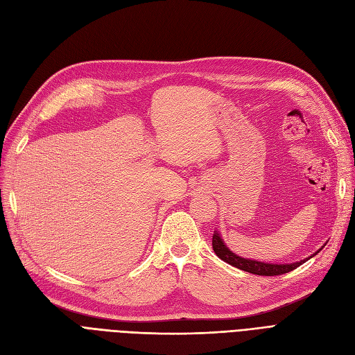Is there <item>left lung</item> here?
<instances>
[{
	"instance_id": "obj_1",
	"label": "left lung",
	"mask_w": 355,
	"mask_h": 355,
	"mask_svg": "<svg viewBox=\"0 0 355 355\" xmlns=\"http://www.w3.org/2000/svg\"><path fill=\"white\" fill-rule=\"evenodd\" d=\"M212 248H214V252L216 254V257L221 258L224 262H227V264H230L236 268H240V270L248 271V272L258 274V276H280V274L289 272L295 268H298L300 266H302L305 261L313 258L314 255H317L320 252V250H322V249H318L317 252L313 254L310 258H305L300 262H292V264H270V262L248 259V258H242V257L233 254L232 250L225 246L224 240L221 239L218 232H215L212 236Z\"/></svg>"
}]
</instances>
